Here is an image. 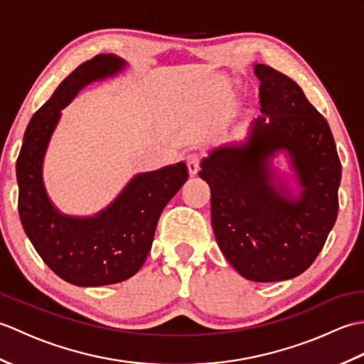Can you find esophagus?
Wrapping results in <instances>:
<instances>
[{
	"instance_id": "1",
	"label": "esophagus",
	"mask_w": 364,
	"mask_h": 364,
	"mask_svg": "<svg viewBox=\"0 0 364 364\" xmlns=\"http://www.w3.org/2000/svg\"><path fill=\"white\" fill-rule=\"evenodd\" d=\"M200 161H202V158L198 156V154H196V153H192V154H188V158H186V164H188V170H189V173L194 176V175H197L198 173V168H200Z\"/></svg>"
}]
</instances>
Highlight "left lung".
Returning a JSON list of instances; mask_svg holds the SVG:
<instances>
[{"instance_id":"8db88e82","label":"left lung","mask_w":364,"mask_h":364,"mask_svg":"<svg viewBox=\"0 0 364 364\" xmlns=\"http://www.w3.org/2000/svg\"><path fill=\"white\" fill-rule=\"evenodd\" d=\"M261 112L239 145L202 162L211 188V222L222 253L242 277L282 282L313 264L338 218L341 183L333 134L323 115L289 76L257 64ZM288 149L304 191H276L269 158Z\"/></svg>"}]
</instances>
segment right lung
Wrapping results in <instances>:
<instances>
[{
    "mask_svg": "<svg viewBox=\"0 0 364 364\" xmlns=\"http://www.w3.org/2000/svg\"><path fill=\"white\" fill-rule=\"evenodd\" d=\"M114 54H98L67 76L25 131L17 159L18 214L43 262L63 280L103 286L127 280L142 267L164 206L188 180L184 162L134 176L117 200L90 219L60 215L45 194L42 159L60 109L86 84L122 70Z\"/></svg>",
    "mask_w": 364,
    "mask_h": 364,
    "instance_id": "add662e5",
    "label": "right lung"
}]
</instances>
